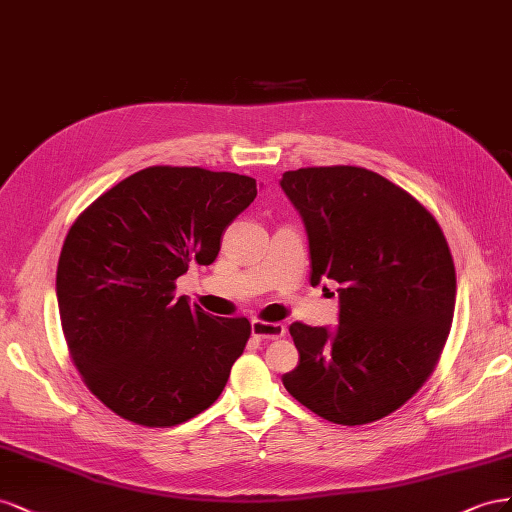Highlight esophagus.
Here are the masks:
<instances>
[{"label":"esophagus","instance_id":"34e87169","mask_svg":"<svg viewBox=\"0 0 512 512\" xmlns=\"http://www.w3.org/2000/svg\"><path fill=\"white\" fill-rule=\"evenodd\" d=\"M285 332H287V328L283 324H274V321H261V319L251 321V334L257 341L281 339V337H285Z\"/></svg>","mask_w":512,"mask_h":512}]
</instances>
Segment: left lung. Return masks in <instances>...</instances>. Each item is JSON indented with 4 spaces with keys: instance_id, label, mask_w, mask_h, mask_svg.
Here are the masks:
<instances>
[{
    "instance_id": "8db88e82",
    "label": "left lung",
    "mask_w": 512,
    "mask_h": 512,
    "mask_svg": "<svg viewBox=\"0 0 512 512\" xmlns=\"http://www.w3.org/2000/svg\"><path fill=\"white\" fill-rule=\"evenodd\" d=\"M309 236L311 285L339 283V326L296 321L287 392L334 425L392 414L427 382L448 339L457 276L433 214L362 167L285 171Z\"/></svg>"
}]
</instances>
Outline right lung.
I'll list each match as a JSON object with an SVG mask.
<instances>
[{
    "label": "right lung",
    "mask_w": 512,
    "mask_h": 512,
    "mask_svg": "<svg viewBox=\"0 0 512 512\" xmlns=\"http://www.w3.org/2000/svg\"><path fill=\"white\" fill-rule=\"evenodd\" d=\"M255 197L248 175L148 167L70 227L55 281L62 330L85 386L111 412L175 427L221 397L251 324L175 298V279L212 264Z\"/></svg>",
    "instance_id": "1"
}]
</instances>
